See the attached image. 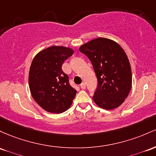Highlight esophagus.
I'll use <instances>...</instances> for the list:
<instances>
[{
    "label": "esophagus",
    "mask_w": 156,
    "mask_h": 156,
    "mask_svg": "<svg viewBox=\"0 0 156 156\" xmlns=\"http://www.w3.org/2000/svg\"><path fill=\"white\" fill-rule=\"evenodd\" d=\"M80 87H81V88L83 89V90H85V89H86V84H85L84 82L81 83V85H80Z\"/></svg>",
    "instance_id": "esophagus-1"
}]
</instances>
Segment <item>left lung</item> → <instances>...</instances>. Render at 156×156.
<instances>
[{"label": "left lung", "mask_w": 156, "mask_h": 156, "mask_svg": "<svg viewBox=\"0 0 156 156\" xmlns=\"http://www.w3.org/2000/svg\"><path fill=\"white\" fill-rule=\"evenodd\" d=\"M91 61L98 79L93 101L105 109L119 107L129 95L132 72L129 60L122 47L104 37H98L79 48Z\"/></svg>", "instance_id": "8db88e82"}]
</instances>
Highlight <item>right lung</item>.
<instances>
[{
  "label": "right lung",
  "mask_w": 156,
  "mask_h": 156,
  "mask_svg": "<svg viewBox=\"0 0 156 156\" xmlns=\"http://www.w3.org/2000/svg\"><path fill=\"white\" fill-rule=\"evenodd\" d=\"M74 51L52 46L39 52L31 64L29 86L32 96L44 110L62 113L69 108L77 91L70 86L69 77L61 66Z\"/></svg>",
  "instance_id": "obj_1"
}]
</instances>
